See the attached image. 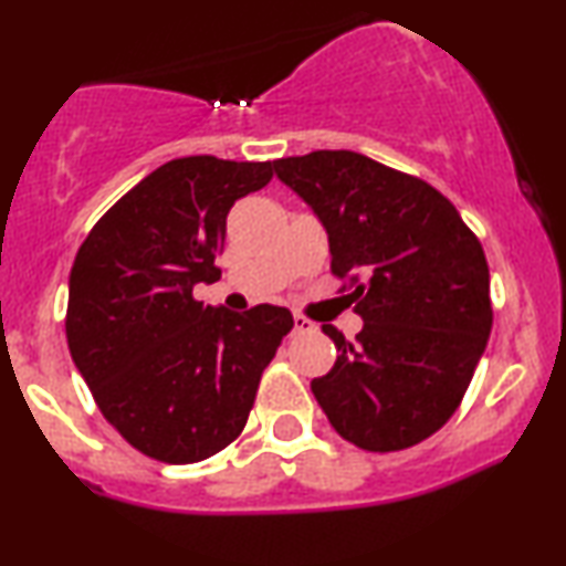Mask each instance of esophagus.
Masks as SVG:
<instances>
[{"label": "esophagus", "instance_id": "34e87169", "mask_svg": "<svg viewBox=\"0 0 566 566\" xmlns=\"http://www.w3.org/2000/svg\"><path fill=\"white\" fill-rule=\"evenodd\" d=\"M293 329L304 332V335H306V332H314L316 329V324L312 319H306L304 314H293Z\"/></svg>", "mask_w": 566, "mask_h": 566}]
</instances>
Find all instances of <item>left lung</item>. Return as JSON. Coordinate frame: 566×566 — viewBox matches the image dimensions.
Instances as JSON below:
<instances>
[{"instance_id":"obj_1","label":"left lung","mask_w":566,"mask_h":566,"mask_svg":"<svg viewBox=\"0 0 566 566\" xmlns=\"http://www.w3.org/2000/svg\"><path fill=\"white\" fill-rule=\"evenodd\" d=\"M273 169L319 216L363 319L353 343L322 324L339 355L312 381L316 401L363 451L417 446L459 409L490 339L482 244L443 192L363 154L324 149Z\"/></svg>"}]
</instances>
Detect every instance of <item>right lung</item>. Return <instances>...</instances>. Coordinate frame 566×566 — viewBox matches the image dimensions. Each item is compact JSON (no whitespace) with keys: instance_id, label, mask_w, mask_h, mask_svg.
<instances>
[{"instance_id":"right-lung-1","label":"right lung","mask_w":566,"mask_h":566,"mask_svg":"<svg viewBox=\"0 0 566 566\" xmlns=\"http://www.w3.org/2000/svg\"><path fill=\"white\" fill-rule=\"evenodd\" d=\"M270 177L273 161L172 159L130 188L76 252L69 353L105 420L149 459L196 463L237 440L293 327L283 306L237 314L192 298V285L221 277L231 206Z\"/></svg>"}]
</instances>
